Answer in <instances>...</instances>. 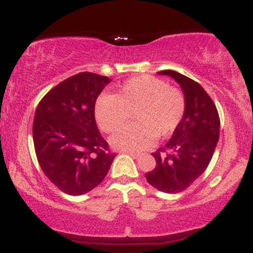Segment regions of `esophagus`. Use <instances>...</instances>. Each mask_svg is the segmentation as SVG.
I'll use <instances>...</instances> for the list:
<instances>
[{
  "instance_id": "34e87169",
  "label": "esophagus",
  "mask_w": 253,
  "mask_h": 253,
  "mask_svg": "<svg viewBox=\"0 0 253 253\" xmlns=\"http://www.w3.org/2000/svg\"><path fill=\"white\" fill-rule=\"evenodd\" d=\"M126 153H127V155L132 156L133 158H138V157H140V153H138V152H133V151H126Z\"/></svg>"
}]
</instances>
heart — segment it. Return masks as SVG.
Returning <instances> with one entry per match:
<instances>
[{"mask_svg":"<svg viewBox=\"0 0 253 253\" xmlns=\"http://www.w3.org/2000/svg\"><path fill=\"white\" fill-rule=\"evenodd\" d=\"M184 94L165 81L149 75L133 77L115 95L101 94L95 102V118L100 128L113 133L134 112L138 121L125 126L112 138L115 149L143 151L156 138H167L175 132L185 113Z\"/></svg>","mask_w":253,"mask_h":253,"instance_id":"obj_1","label":"heart"}]
</instances>
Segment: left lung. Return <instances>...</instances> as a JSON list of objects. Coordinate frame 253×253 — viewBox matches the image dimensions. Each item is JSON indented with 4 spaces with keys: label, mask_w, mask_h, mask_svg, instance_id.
<instances>
[{
    "label": "left lung",
    "mask_w": 253,
    "mask_h": 253,
    "mask_svg": "<svg viewBox=\"0 0 253 253\" xmlns=\"http://www.w3.org/2000/svg\"><path fill=\"white\" fill-rule=\"evenodd\" d=\"M159 74L172 77L181 85L187 106L170 140L152 153L156 168L145 177L156 189L176 194L207 169L219 140L220 119L215 104L199 83L172 70Z\"/></svg>",
    "instance_id": "obj_1"
}]
</instances>
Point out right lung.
Returning <instances> with one entry per match:
<instances>
[{
    "instance_id": "obj_1",
    "label": "right lung",
    "mask_w": 253,
    "mask_h": 253,
    "mask_svg": "<svg viewBox=\"0 0 253 253\" xmlns=\"http://www.w3.org/2000/svg\"><path fill=\"white\" fill-rule=\"evenodd\" d=\"M108 77L81 72L52 88L33 121L36 155L43 173L69 195H83L103 181L115 153L95 121V102Z\"/></svg>"
}]
</instances>
